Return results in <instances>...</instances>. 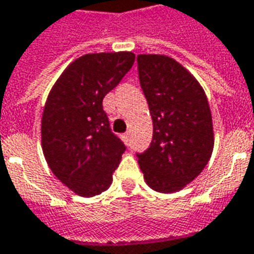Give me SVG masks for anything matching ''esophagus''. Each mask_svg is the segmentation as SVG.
<instances>
[{
	"label": "esophagus",
	"mask_w": 254,
	"mask_h": 254,
	"mask_svg": "<svg viewBox=\"0 0 254 254\" xmlns=\"http://www.w3.org/2000/svg\"><path fill=\"white\" fill-rule=\"evenodd\" d=\"M122 140L125 141V143H129V133H124L122 134Z\"/></svg>",
	"instance_id": "34e87169"
}]
</instances>
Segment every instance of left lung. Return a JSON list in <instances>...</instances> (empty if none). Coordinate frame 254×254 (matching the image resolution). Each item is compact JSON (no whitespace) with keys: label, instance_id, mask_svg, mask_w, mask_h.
Returning <instances> with one entry per match:
<instances>
[{"label":"left lung","instance_id":"1","mask_svg":"<svg viewBox=\"0 0 254 254\" xmlns=\"http://www.w3.org/2000/svg\"><path fill=\"white\" fill-rule=\"evenodd\" d=\"M137 73L153 139L136 157L151 189L177 192L199 175L213 153L208 101L197 80L170 57L137 55Z\"/></svg>","mask_w":254,"mask_h":254}]
</instances>
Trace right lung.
<instances>
[{"label":"right lung","instance_id":"right-lung-1","mask_svg":"<svg viewBox=\"0 0 254 254\" xmlns=\"http://www.w3.org/2000/svg\"><path fill=\"white\" fill-rule=\"evenodd\" d=\"M134 62L132 53L86 54L50 91L41 118L43 153L54 175L80 196L104 192L127 146L110 127L103 98Z\"/></svg>","mask_w":254,"mask_h":254}]
</instances>
